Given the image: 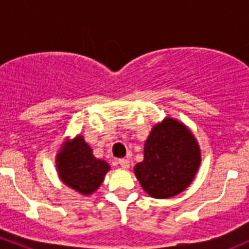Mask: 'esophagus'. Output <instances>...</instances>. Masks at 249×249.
Returning a JSON list of instances; mask_svg holds the SVG:
<instances>
[{
  "instance_id": "obj_1",
  "label": "esophagus",
  "mask_w": 249,
  "mask_h": 249,
  "mask_svg": "<svg viewBox=\"0 0 249 249\" xmlns=\"http://www.w3.org/2000/svg\"><path fill=\"white\" fill-rule=\"evenodd\" d=\"M119 165L122 166V169H129L130 161L127 159H119Z\"/></svg>"
}]
</instances>
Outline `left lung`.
Returning a JSON list of instances; mask_svg holds the SVG:
<instances>
[{
	"mask_svg": "<svg viewBox=\"0 0 249 249\" xmlns=\"http://www.w3.org/2000/svg\"><path fill=\"white\" fill-rule=\"evenodd\" d=\"M201 162L199 143L184 124L165 118L144 143V159L135 175L148 195L167 199L189 187Z\"/></svg>",
	"mask_w": 249,
	"mask_h": 249,
	"instance_id": "1",
	"label": "left lung"
}]
</instances>
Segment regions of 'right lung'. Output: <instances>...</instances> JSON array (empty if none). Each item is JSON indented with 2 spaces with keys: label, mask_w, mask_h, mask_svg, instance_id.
I'll return each mask as SVG.
<instances>
[{
  "label": "right lung",
  "mask_w": 249,
  "mask_h": 249,
  "mask_svg": "<svg viewBox=\"0 0 249 249\" xmlns=\"http://www.w3.org/2000/svg\"><path fill=\"white\" fill-rule=\"evenodd\" d=\"M109 165L96 159L83 136L66 141L56 154V170L62 182L82 195H90L99 189Z\"/></svg>",
  "instance_id": "add662e5"
}]
</instances>
